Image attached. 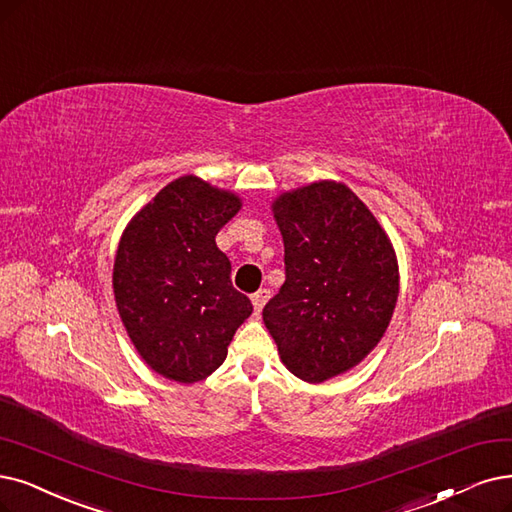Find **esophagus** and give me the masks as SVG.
Listing matches in <instances>:
<instances>
[{"mask_svg": "<svg viewBox=\"0 0 512 512\" xmlns=\"http://www.w3.org/2000/svg\"><path fill=\"white\" fill-rule=\"evenodd\" d=\"M271 292L269 290H258L256 294H252V304H254V311L260 313L264 309V304H267Z\"/></svg>", "mask_w": 512, "mask_h": 512, "instance_id": "1", "label": "esophagus"}]
</instances>
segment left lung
Here are the masks:
<instances>
[{"instance_id": "1", "label": "left lung", "mask_w": 512, "mask_h": 512, "mask_svg": "<svg viewBox=\"0 0 512 512\" xmlns=\"http://www.w3.org/2000/svg\"><path fill=\"white\" fill-rule=\"evenodd\" d=\"M285 283L262 309L279 357L306 382L353 370L382 340L399 296L397 254L370 208L336 180L271 203Z\"/></svg>"}]
</instances>
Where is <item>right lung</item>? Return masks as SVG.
<instances>
[{"label": "right lung", "instance_id": "1", "mask_svg": "<svg viewBox=\"0 0 512 512\" xmlns=\"http://www.w3.org/2000/svg\"><path fill=\"white\" fill-rule=\"evenodd\" d=\"M239 210L237 193L187 174L163 187L121 233L113 264L117 311L142 361L163 378L206 380L252 315L216 245Z\"/></svg>", "mask_w": 512, "mask_h": 512}]
</instances>
